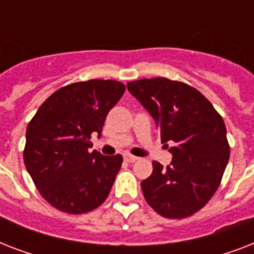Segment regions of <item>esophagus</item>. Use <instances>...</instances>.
Masks as SVG:
<instances>
[{
	"mask_svg": "<svg viewBox=\"0 0 254 254\" xmlns=\"http://www.w3.org/2000/svg\"><path fill=\"white\" fill-rule=\"evenodd\" d=\"M124 159L127 161V162H135L137 161V157H134V155H131V154H125L124 155Z\"/></svg>",
	"mask_w": 254,
	"mask_h": 254,
	"instance_id": "obj_1",
	"label": "esophagus"
}]
</instances>
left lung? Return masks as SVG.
I'll return each mask as SVG.
<instances>
[{
  "label": "left lung",
  "instance_id": "left-lung-1",
  "mask_svg": "<svg viewBox=\"0 0 254 254\" xmlns=\"http://www.w3.org/2000/svg\"><path fill=\"white\" fill-rule=\"evenodd\" d=\"M127 89L154 119L173 161L153 162L142 181L147 204L161 216L183 219L204 207L220 185L229 159L227 129L212 104L191 85L166 77L129 81Z\"/></svg>",
  "mask_w": 254,
  "mask_h": 254
}]
</instances>
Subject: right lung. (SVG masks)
<instances>
[{
    "label": "right lung",
    "mask_w": 254,
    "mask_h": 254,
    "mask_svg": "<svg viewBox=\"0 0 254 254\" xmlns=\"http://www.w3.org/2000/svg\"><path fill=\"white\" fill-rule=\"evenodd\" d=\"M124 92L116 80L72 83L54 92L27 125L25 166L42 196L62 212L87 213L109 195L123 155L89 151V139L101 135Z\"/></svg>",
    "instance_id": "add662e5"
}]
</instances>
